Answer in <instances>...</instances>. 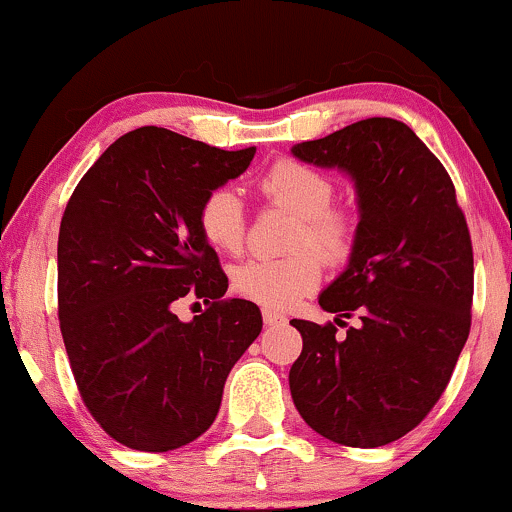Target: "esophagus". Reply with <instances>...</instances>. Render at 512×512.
Instances as JSON below:
<instances>
[{
  "label": "esophagus",
  "instance_id": "esophagus-1",
  "mask_svg": "<svg viewBox=\"0 0 512 512\" xmlns=\"http://www.w3.org/2000/svg\"><path fill=\"white\" fill-rule=\"evenodd\" d=\"M262 320L264 325H286V315L281 313H274V310H262Z\"/></svg>",
  "mask_w": 512,
  "mask_h": 512
}]
</instances>
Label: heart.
Returning a JSON list of instances; mask_svg holds the SVG:
<instances>
[{
	"label": "heart",
	"mask_w": 512,
	"mask_h": 512,
	"mask_svg": "<svg viewBox=\"0 0 512 512\" xmlns=\"http://www.w3.org/2000/svg\"><path fill=\"white\" fill-rule=\"evenodd\" d=\"M262 192L279 207L298 216L293 248H313L337 262L349 255L354 243V219L349 211L334 209V182L320 170L298 161H276L260 180ZM199 228L211 248L238 252L245 240V204L233 187L209 192L199 207ZM322 262L315 252L301 250L289 257H252L233 272V289L240 296L284 310L317 289Z\"/></svg>",
	"instance_id": "b5f03b06"
}]
</instances>
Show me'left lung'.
<instances>
[{"mask_svg":"<svg viewBox=\"0 0 512 512\" xmlns=\"http://www.w3.org/2000/svg\"><path fill=\"white\" fill-rule=\"evenodd\" d=\"M291 154L354 182L349 262L317 301L339 317L361 315L346 337L334 325L291 320L303 337L289 373L293 404L320 436L380 448L424 421L469 337L467 221L443 163L392 117L354 122Z\"/></svg>","mask_w":512,"mask_h":512,"instance_id":"1","label":"left lung"}]
</instances>
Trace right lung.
<instances>
[{"label": "right lung", "mask_w": 512, "mask_h": 512, "mask_svg": "<svg viewBox=\"0 0 512 512\" xmlns=\"http://www.w3.org/2000/svg\"><path fill=\"white\" fill-rule=\"evenodd\" d=\"M255 151L139 127L103 151L64 209L62 339L88 411L127 448L168 452L202 436L260 337V308L223 298L228 279L199 228L209 192L245 173ZM187 292L210 308L182 323L172 303Z\"/></svg>", "instance_id": "add662e5"}]
</instances>
